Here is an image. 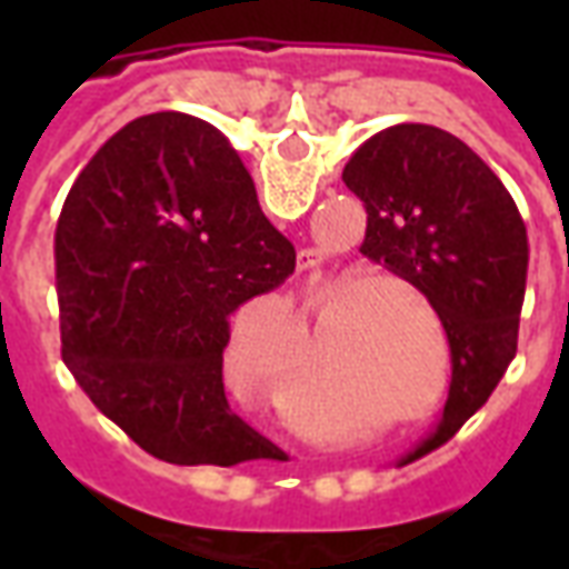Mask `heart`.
<instances>
[{
  "label": "heart",
  "mask_w": 569,
  "mask_h": 569,
  "mask_svg": "<svg viewBox=\"0 0 569 569\" xmlns=\"http://www.w3.org/2000/svg\"><path fill=\"white\" fill-rule=\"evenodd\" d=\"M371 286L378 283H399L408 286L402 277H371ZM277 320L283 329L286 341L298 345L301 341V317L289 301H277ZM224 371L228 378L249 396V399H259V402H271V396L277 393V381H280V369L277 362L268 357H261L259 347L252 338H234L228 347V357H224Z\"/></svg>",
  "instance_id": "1"
}]
</instances>
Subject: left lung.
I'll list each match as a JSON object with an SVG mask.
<instances>
[{
  "instance_id": "left-lung-1",
  "label": "left lung",
  "mask_w": 569,
  "mask_h": 569,
  "mask_svg": "<svg viewBox=\"0 0 569 569\" xmlns=\"http://www.w3.org/2000/svg\"><path fill=\"white\" fill-rule=\"evenodd\" d=\"M341 179L369 212L362 252L427 296L451 347L448 402L411 460L451 439L512 362L527 228L488 163L429 124L378 130L350 154Z\"/></svg>"
}]
</instances>
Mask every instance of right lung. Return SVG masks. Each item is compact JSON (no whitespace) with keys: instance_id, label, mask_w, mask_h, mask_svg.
Instances as JSON below:
<instances>
[{"instance_id":"1","label":"right lung","mask_w":569,"mask_h":569,"mask_svg":"<svg viewBox=\"0 0 569 569\" xmlns=\"http://www.w3.org/2000/svg\"><path fill=\"white\" fill-rule=\"evenodd\" d=\"M63 362L158 460L234 466L271 441L224 399L231 313L296 271L222 130L130 121L81 170L54 237Z\"/></svg>"}]
</instances>
